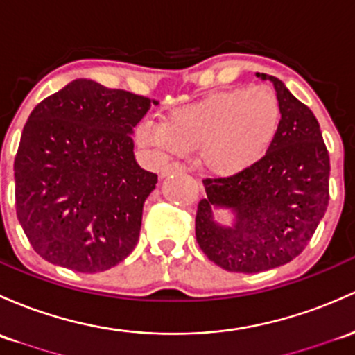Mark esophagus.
<instances>
[{"mask_svg":"<svg viewBox=\"0 0 355 355\" xmlns=\"http://www.w3.org/2000/svg\"><path fill=\"white\" fill-rule=\"evenodd\" d=\"M184 171V166L179 162H171V164H166V166H162L161 169V176L166 178L169 176V174H174V173H182Z\"/></svg>","mask_w":355,"mask_h":355,"instance_id":"34e87169","label":"esophagus"}]
</instances>
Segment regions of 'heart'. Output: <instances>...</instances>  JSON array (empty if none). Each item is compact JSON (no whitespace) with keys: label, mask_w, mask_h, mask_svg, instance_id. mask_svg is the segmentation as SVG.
Listing matches in <instances>:
<instances>
[{"label":"heart","mask_w":355,"mask_h":355,"mask_svg":"<svg viewBox=\"0 0 355 355\" xmlns=\"http://www.w3.org/2000/svg\"><path fill=\"white\" fill-rule=\"evenodd\" d=\"M279 127L281 105L270 87H232L173 110L164 123L146 121L139 137L161 152L198 148L205 171L228 178L261 161Z\"/></svg>","instance_id":"b5f03b06"}]
</instances>
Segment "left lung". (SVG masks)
Wrapping results in <instances>:
<instances>
[{"instance_id":"left-lung-1","label":"left lung","mask_w":355,"mask_h":355,"mask_svg":"<svg viewBox=\"0 0 355 355\" xmlns=\"http://www.w3.org/2000/svg\"><path fill=\"white\" fill-rule=\"evenodd\" d=\"M269 79L281 105V127L264 157L237 176L203 179L196 240L211 262L232 272L279 268L303 252L329 207L330 159L311 110L283 81ZM227 209L232 223H216Z\"/></svg>"}]
</instances>
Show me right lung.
Returning a JSON list of instances; mask_svg holds the SVG:
<instances>
[{
  "label": "right lung",
  "instance_id": "right-lung-1",
  "mask_svg": "<svg viewBox=\"0 0 355 355\" xmlns=\"http://www.w3.org/2000/svg\"><path fill=\"white\" fill-rule=\"evenodd\" d=\"M157 101L74 79L33 108L15 157L17 216L51 264L101 272L128 257L157 174L133 154V128Z\"/></svg>",
  "mask_w": 355,
  "mask_h": 355
}]
</instances>
